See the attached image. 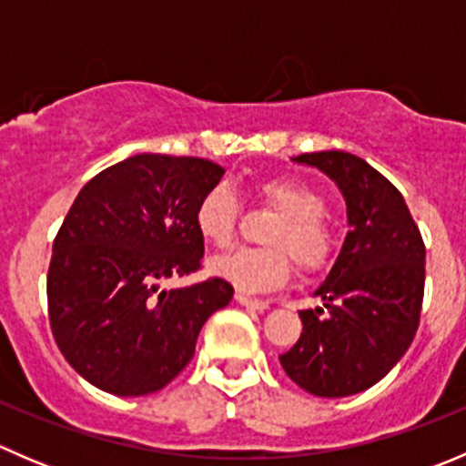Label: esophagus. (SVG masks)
<instances>
[{
	"label": "esophagus",
	"instance_id": "esophagus-1",
	"mask_svg": "<svg viewBox=\"0 0 466 466\" xmlns=\"http://www.w3.org/2000/svg\"><path fill=\"white\" fill-rule=\"evenodd\" d=\"M234 299H237V302L241 304V307L252 309V311H266V309H268L266 299L250 298V295H246V293H237V295H234Z\"/></svg>",
	"mask_w": 466,
	"mask_h": 466
}]
</instances>
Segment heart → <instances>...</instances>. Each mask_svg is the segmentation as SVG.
I'll return each instance as SVG.
<instances>
[{
    "label": "heart",
    "instance_id": "1",
    "mask_svg": "<svg viewBox=\"0 0 466 466\" xmlns=\"http://www.w3.org/2000/svg\"><path fill=\"white\" fill-rule=\"evenodd\" d=\"M263 203L281 211L266 241L277 248H238L209 261V272L248 293L279 289L290 272L289 255L304 270L322 268L331 257L333 234L324 223V198L316 189L290 177H272L259 185ZM241 214L237 194L228 182H216L200 196L194 209V228L216 248L232 243Z\"/></svg>",
    "mask_w": 466,
    "mask_h": 466
}]
</instances>
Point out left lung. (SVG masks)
Segmentation results:
<instances>
[{
  "label": "left lung",
  "mask_w": 466,
  "mask_h": 466,
  "mask_svg": "<svg viewBox=\"0 0 466 466\" xmlns=\"http://www.w3.org/2000/svg\"><path fill=\"white\" fill-rule=\"evenodd\" d=\"M293 162L336 182L350 232L313 290L322 307L299 311V340L279 363L316 397H350L379 383L410 347L424 299L426 248L403 196L363 157L320 150Z\"/></svg>",
  "instance_id": "left-lung-1"
}]
</instances>
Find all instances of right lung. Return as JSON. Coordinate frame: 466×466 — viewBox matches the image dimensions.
I'll use <instances>...</instances> for the list:
<instances>
[{
  "label": "right lung",
  "mask_w": 466,
  "mask_h": 466,
  "mask_svg": "<svg viewBox=\"0 0 466 466\" xmlns=\"http://www.w3.org/2000/svg\"><path fill=\"white\" fill-rule=\"evenodd\" d=\"M225 168L203 157L142 153L94 176L54 241L46 299L60 351L83 379L144 397L187 368L196 340L232 302L228 281L162 289L200 268V196Z\"/></svg>",
  "instance_id": "1"
}]
</instances>
